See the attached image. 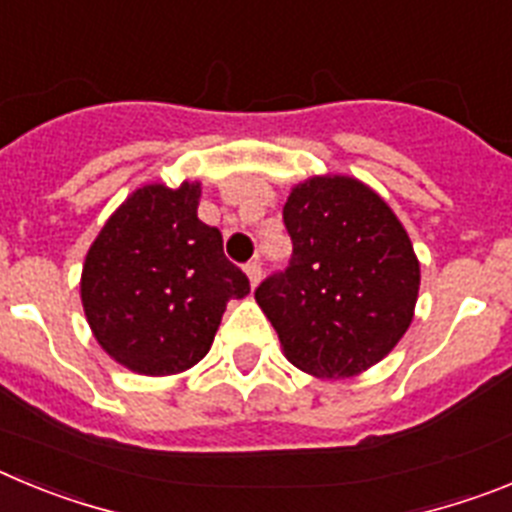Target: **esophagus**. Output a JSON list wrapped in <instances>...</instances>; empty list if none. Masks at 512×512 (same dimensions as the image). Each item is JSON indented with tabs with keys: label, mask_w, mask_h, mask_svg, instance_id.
<instances>
[{
	"label": "esophagus",
	"mask_w": 512,
	"mask_h": 512,
	"mask_svg": "<svg viewBox=\"0 0 512 512\" xmlns=\"http://www.w3.org/2000/svg\"><path fill=\"white\" fill-rule=\"evenodd\" d=\"M246 274H248V282H251V287H256L261 279V259H251L246 264Z\"/></svg>",
	"instance_id": "34e87169"
}]
</instances>
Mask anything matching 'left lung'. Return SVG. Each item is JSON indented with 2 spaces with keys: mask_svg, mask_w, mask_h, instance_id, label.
I'll use <instances>...</instances> for the list:
<instances>
[{
  "mask_svg": "<svg viewBox=\"0 0 512 512\" xmlns=\"http://www.w3.org/2000/svg\"><path fill=\"white\" fill-rule=\"evenodd\" d=\"M292 259L256 302L302 372L341 379L397 346L420 287L408 233L377 192L351 176H315L284 205Z\"/></svg>",
  "mask_w": 512,
  "mask_h": 512,
  "instance_id": "8db88e82",
  "label": "left lung"
}]
</instances>
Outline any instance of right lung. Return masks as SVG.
I'll use <instances>...</instances> for the list:
<instances>
[{
  "instance_id": "1",
  "label": "right lung",
  "mask_w": 512,
  "mask_h": 512,
  "mask_svg": "<svg viewBox=\"0 0 512 512\" xmlns=\"http://www.w3.org/2000/svg\"><path fill=\"white\" fill-rule=\"evenodd\" d=\"M200 184H146L104 223L81 274L94 338L148 377L184 372L210 351L228 300L251 292L223 235L197 217Z\"/></svg>"
}]
</instances>
